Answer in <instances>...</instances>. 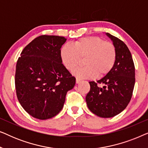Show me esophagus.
<instances>
[{
    "label": "esophagus",
    "mask_w": 148,
    "mask_h": 148,
    "mask_svg": "<svg viewBox=\"0 0 148 148\" xmlns=\"http://www.w3.org/2000/svg\"><path fill=\"white\" fill-rule=\"evenodd\" d=\"M81 81H82V80H81L80 78H78V77L76 78V83H77V84H79V83Z\"/></svg>",
    "instance_id": "34e87169"
}]
</instances>
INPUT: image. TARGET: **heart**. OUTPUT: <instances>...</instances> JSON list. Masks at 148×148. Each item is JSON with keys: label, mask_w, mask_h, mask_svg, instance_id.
<instances>
[{"label": "heart", "mask_w": 148, "mask_h": 148, "mask_svg": "<svg viewBox=\"0 0 148 148\" xmlns=\"http://www.w3.org/2000/svg\"><path fill=\"white\" fill-rule=\"evenodd\" d=\"M60 54L64 66L70 71H73L81 63L82 58H84L86 65L75 71L77 75L83 78L108 73L116 59L114 44L94 36L81 38L73 46L65 44L61 48Z\"/></svg>", "instance_id": "obj_1"}]
</instances>
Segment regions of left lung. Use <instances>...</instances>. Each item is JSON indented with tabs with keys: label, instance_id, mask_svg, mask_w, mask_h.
Segmentation results:
<instances>
[{
	"label": "left lung",
	"instance_id": "8db88e82",
	"mask_svg": "<svg viewBox=\"0 0 148 148\" xmlns=\"http://www.w3.org/2000/svg\"><path fill=\"white\" fill-rule=\"evenodd\" d=\"M106 35L116 48V62L106 76L96 82H89L90 90L86 97L91 112L102 118L113 117L125 110L135 82L134 62L128 47L118 38L108 33Z\"/></svg>",
	"mask_w": 148,
	"mask_h": 148
}]
</instances>
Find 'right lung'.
<instances>
[{"instance_id": "right-lung-1", "label": "right lung", "mask_w": 148, "mask_h": 148, "mask_svg": "<svg viewBox=\"0 0 148 148\" xmlns=\"http://www.w3.org/2000/svg\"><path fill=\"white\" fill-rule=\"evenodd\" d=\"M62 36L42 35L24 48L16 64V94L21 106L32 116L50 119L63 107L66 92L75 78L62 63Z\"/></svg>"}]
</instances>
